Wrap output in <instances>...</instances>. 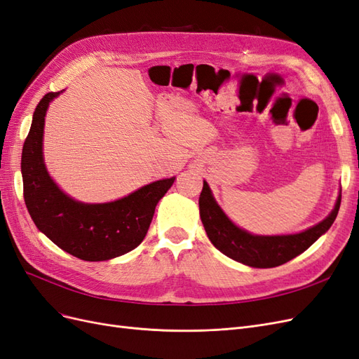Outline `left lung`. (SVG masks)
<instances>
[{"instance_id":"8db88e82","label":"left lung","mask_w":359,"mask_h":359,"mask_svg":"<svg viewBox=\"0 0 359 359\" xmlns=\"http://www.w3.org/2000/svg\"><path fill=\"white\" fill-rule=\"evenodd\" d=\"M340 202L341 196L337 199L332 212L319 224L301 233L281 236H257L236 227L217 205L205 181L199 196V211L206 235L223 255L253 268H274L306 252L327 232L339 214Z\"/></svg>"}]
</instances>
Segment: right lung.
Listing matches in <instances>:
<instances>
[{
  "mask_svg": "<svg viewBox=\"0 0 359 359\" xmlns=\"http://www.w3.org/2000/svg\"><path fill=\"white\" fill-rule=\"evenodd\" d=\"M60 93H48L39 102L22 148L24 199L40 232L64 252L82 260H107L136 248L148 232L156 205L175 177L151 182L109 203H82L64 194L43 163V126L49 102Z\"/></svg>",
  "mask_w": 359,
  "mask_h": 359,
  "instance_id": "obj_1",
  "label": "right lung"
}]
</instances>
